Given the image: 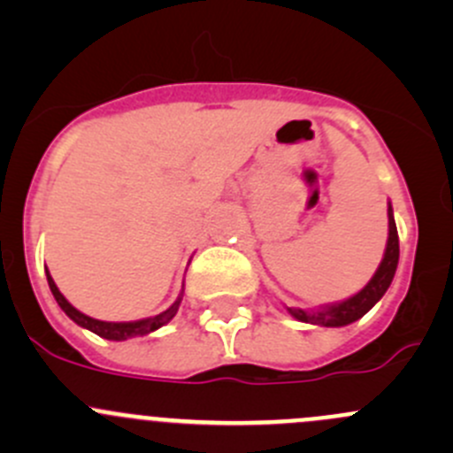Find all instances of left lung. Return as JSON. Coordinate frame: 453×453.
<instances>
[{"label": "left lung", "mask_w": 453, "mask_h": 453, "mask_svg": "<svg viewBox=\"0 0 453 453\" xmlns=\"http://www.w3.org/2000/svg\"><path fill=\"white\" fill-rule=\"evenodd\" d=\"M396 265H399V234H396V223L395 217H392V205H388L386 254H383L381 265L377 267L374 276L370 278L368 285L359 294L344 300V303L319 307L315 311H307V309H287V311L294 315L296 319H300V322L318 324V326H346V324L364 318L381 300V296L386 294L392 278H395Z\"/></svg>", "instance_id": "left-lung-1"}]
</instances>
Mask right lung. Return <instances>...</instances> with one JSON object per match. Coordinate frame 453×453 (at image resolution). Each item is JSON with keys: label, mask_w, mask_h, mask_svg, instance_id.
I'll return each mask as SVG.
<instances>
[{"label": "right lung", "mask_w": 453, "mask_h": 453, "mask_svg": "<svg viewBox=\"0 0 453 453\" xmlns=\"http://www.w3.org/2000/svg\"><path fill=\"white\" fill-rule=\"evenodd\" d=\"M45 276H48V285H50V291H52V296L57 298L58 307L63 309V311L67 313V318L74 319L79 326L87 328V331L96 333V335L104 337V340H113V342H122V340H129V337H138V335H149V333L157 331L159 326H164V324L171 322L173 318H175L177 309H180L181 304V296L175 300V303L171 304V307L166 309V311H162L159 315H153V318H146V319H138V322H103V319H94L89 318V315L81 313L79 309L72 307L70 303L65 300V296L58 291V287L54 285L52 276H50V272H45Z\"/></svg>", "instance_id": "right-lung-1"}]
</instances>
